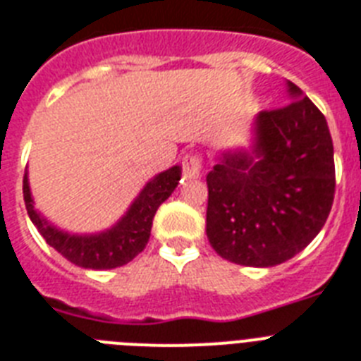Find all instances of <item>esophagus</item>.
I'll return each mask as SVG.
<instances>
[{"label":"esophagus","mask_w":361,"mask_h":361,"mask_svg":"<svg viewBox=\"0 0 361 361\" xmlns=\"http://www.w3.org/2000/svg\"><path fill=\"white\" fill-rule=\"evenodd\" d=\"M181 166H183V178L185 180H196L200 176L202 169V159L200 155L196 154H187L181 161Z\"/></svg>","instance_id":"34e87169"}]
</instances>
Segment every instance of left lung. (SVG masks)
I'll return each mask as SVG.
<instances>
[{"label":"left lung","instance_id":"1","mask_svg":"<svg viewBox=\"0 0 361 361\" xmlns=\"http://www.w3.org/2000/svg\"><path fill=\"white\" fill-rule=\"evenodd\" d=\"M287 92L289 104L256 116L252 150L224 152L206 178L207 239L237 265L291 259L332 209L336 166L326 118L291 81Z\"/></svg>","mask_w":361,"mask_h":361}]
</instances>
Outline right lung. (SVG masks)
I'll use <instances>...</instances> for the list:
<instances>
[{
	"label": "right lung",
	"instance_id": "right-lung-1",
	"mask_svg": "<svg viewBox=\"0 0 361 361\" xmlns=\"http://www.w3.org/2000/svg\"><path fill=\"white\" fill-rule=\"evenodd\" d=\"M180 178V165L154 176L135 198L130 209L126 211V215L113 228L90 235H78L59 230L35 209L27 172L23 174V200L29 219L49 247H54L61 256L74 265L102 271L126 265L145 250L150 239L155 211L174 192Z\"/></svg>",
	"mask_w": 361,
	"mask_h": 361
}]
</instances>
